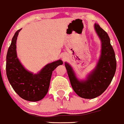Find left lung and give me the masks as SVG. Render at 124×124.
Here are the masks:
<instances>
[{"label": "left lung", "instance_id": "left-lung-1", "mask_svg": "<svg viewBox=\"0 0 124 124\" xmlns=\"http://www.w3.org/2000/svg\"><path fill=\"white\" fill-rule=\"evenodd\" d=\"M94 29L101 43V53L95 67L84 79L77 77L72 67L65 62L73 89L80 97L92 99L102 94L109 86L116 70L115 53L108 33L95 23Z\"/></svg>", "mask_w": 124, "mask_h": 124}]
</instances>
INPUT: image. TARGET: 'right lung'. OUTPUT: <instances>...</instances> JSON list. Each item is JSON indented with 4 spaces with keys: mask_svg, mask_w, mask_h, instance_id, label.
I'll use <instances>...</instances> for the list:
<instances>
[{
    "mask_svg": "<svg viewBox=\"0 0 124 124\" xmlns=\"http://www.w3.org/2000/svg\"><path fill=\"white\" fill-rule=\"evenodd\" d=\"M19 29L15 32L7 54L6 72L9 83L14 91L22 99L30 101L41 100L48 93L52 73L62 61L48 63L37 73L25 69L17 56L16 40Z\"/></svg>",
    "mask_w": 124,
    "mask_h": 124,
    "instance_id": "1",
    "label": "right lung"
}]
</instances>
